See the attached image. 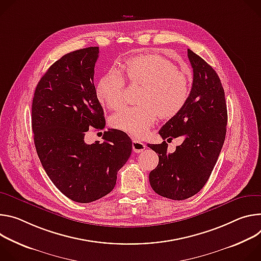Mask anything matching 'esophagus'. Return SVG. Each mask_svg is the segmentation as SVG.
Returning <instances> with one entry per match:
<instances>
[{"label":"esophagus","mask_w":261,"mask_h":261,"mask_svg":"<svg viewBox=\"0 0 261 261\" xmlns=\"http://www.w3.org/2000/svg\"><path fill=\"white\" fill-rule=\"evenodd\" d=\"M145 147H146L145 144H144L142 141L136 138H133V149L135 152H141L145 149Z\"/></svg>","instance_id":"1"}]
</instances>
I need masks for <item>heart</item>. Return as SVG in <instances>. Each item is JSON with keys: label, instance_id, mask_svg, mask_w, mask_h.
<instances>
[{"label": "heart", "instance_id": "1", "mask_svg": "<svg viewBox=\"0 0 261 261\" xmlns=\"http://www.w3.org/2000/svg\"><path fill=\"white\" fill-rule=\"evenodd\" d=\"M132 84L143 85L138 106H124L111 117V125L136 137H142L158 119L171 118L186 105L190 92L188 75L166 58L159 55H140L123 65ZM125 80L120 70H109L96 86V95L109 109L123 103Z\"/></svg>", "mask_w": 261, "mask_h": 261}]
</instances>
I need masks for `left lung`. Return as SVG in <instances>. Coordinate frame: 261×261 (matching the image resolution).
Segmentation results:
<instances>
[{"label":"left lung","mask_w":261,"mask_h":261,"mask_svg":"<svg viewBox=\"0 0 261 261\" xmlns=\"http://www.w3.org/2000/svg\"><path fill=\"white\" fill-rule=\"evenodd\" d=\"M193 85L184 108L166 122L159 134L165 139L185 137L181 145L168 153V144H148L159 155L149 173L152 190L172 200L196 195L208 180L225 141L227 106L222 83L215 69L188 49Z\"/></svg>","instance_id":"left-lung-1"}]
</instances>
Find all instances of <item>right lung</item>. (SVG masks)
Here are the masks:
<instances>
[{"label":"right lung","mask_w":261,"mask_h":261,"mask_svg":"<svg viewBox=\"0 0 261 261\" xmlns=\"http://www.w3.org/2000/svg\"><path fill=\"white\" fill-rule=\"evenodd\" d=\"M98 54L90 46L60 58L38 82L32 103L41 165L56 188L79 203L108 195L132 153V140L122 130L105 132L101 144L84 141L90 127L106 125L93 82Z\"/></svg>","instance_id":"right-lung-1"}]
</instances>
